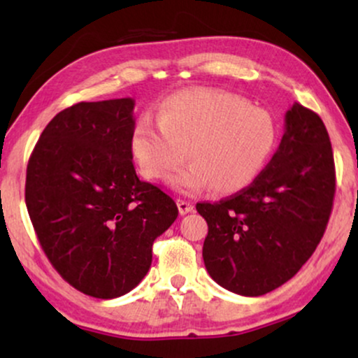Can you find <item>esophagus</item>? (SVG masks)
<instances>
[{
	"label": "esophagus",
	"mask_w": 358,
	"mask_h": 358,
	"mask_svg": "<svg viewBox=\"0 0 358 358\" xmlns=\"http://www.w3.org/2000/svg\"><path fill=\"white\" fill-rule=\"evenodd\" d=\"M178 208H179V213L180 215H187V213H190L194 210V205L190 203V202H187V200L179 199L178 200Z\"/></svg>",
	"instance_id": "34e87169"
}]
</instances>
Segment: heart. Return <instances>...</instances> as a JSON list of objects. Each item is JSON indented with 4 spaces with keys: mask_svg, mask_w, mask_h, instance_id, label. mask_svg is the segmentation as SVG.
Wrapping results in <instances>:
<instances>
[{
    "mask_svg": "<svg viewBox=\"0 0 358 358\" xmlns=\"http://www.w3.org/2000/svg\"><path fill=\"white\" fill-rule=\"evenodd\" d=\"M275 141L277 125L267 110L229 92L187 90L161 102L158 127L150 119L136 122L130 153L145 179L166 180L187 150L191 164L169 179L176 190L190 194L212 185L215 192L233 194L261 174Z\"/></svg>",
    "mask_w": 358,
    "mask_h": 358,
    "instance_id": "heart-1",
    "label": "heart"
}]
</instances>
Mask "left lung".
Instances as JSON below:
<instances>
[{
	"label": "left lung",
	"instance_id": "left-lung-1",
	"mask_svg": "<svg viewBox=\"0 0 358 358\" xmlns=\"http://www.w3.org/2000/svg\"><path fill=\"white\" fill-rule=\"evenodd\" d=\"M334 156L321 117L301 104L266 169L241 192L197 203L207 220L203 262L218 285L261 296L290 280L311 257L329 222Z\"/></svg>",
	"mask_w": 358,
	"mask_h": 358
}]
</instances>
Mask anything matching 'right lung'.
<instances>
[{
    "instance_id": "obj_1",
    "label": "right lung",
    "mask_w": 358,
    "mask_h": 358,
    "mask_svg": "<svg viewBox=\"0 0 358 358\" xmlns=\"http://www.w3.org/2000/svg\"><path fill=\"white\" fill-rule=\"evenodd\" d=\"M134 107L122 97L58 112L27 164L26 205L43 252L70 285L102 300L143 280L155 239L179 213L135 173Z\"/></svg>"
}]
</instances>
